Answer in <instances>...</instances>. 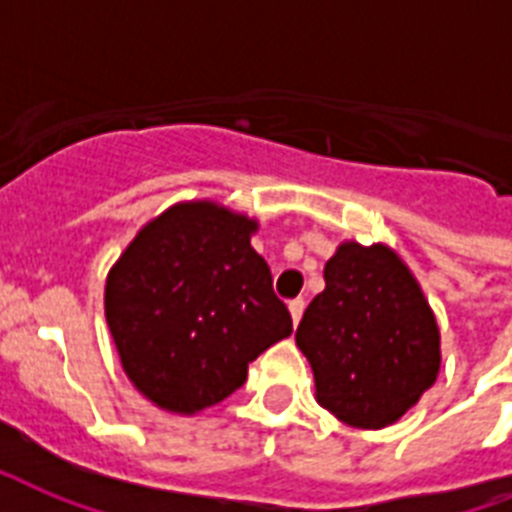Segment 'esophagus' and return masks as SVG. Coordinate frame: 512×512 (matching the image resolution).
I'll return each mask as SVG.
<instances>
[{
    "label": "esophagus",
    "instance_id": "obj_1",
    "mask_svg": "<svg viewBox=\"0 0 512 512\" xmlns=\"http://www.w3.org/2000/svg\"><path fill=\"white\" fill-rule=\"evenodd\" d=\"M288 310H291V318H293V326L301 320V312H304V299H293L288 304Z\"/></svg>",
    "mask_w": 512,
    "mask_h": 512
}]
</instances>
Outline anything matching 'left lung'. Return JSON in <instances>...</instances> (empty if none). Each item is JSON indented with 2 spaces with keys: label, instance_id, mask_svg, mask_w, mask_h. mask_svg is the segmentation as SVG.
I'll return each instance as SVG.
<instances>
[{
  "label": "left lung",
  "instance_id": "left-lung-1",
  "mask_svg": "<svg viewBox=\"0 0 512 512\" xmlns=\"http://www.w3.org/2000/svg\"><path fill=\"white\" fill-rule=\"evenodd\" d=\"M323 277L326 291L310 301L296 328L320 406L363 430L392 425L438 376L433 310L406 264L384 245L344 243Z\"/></svg>",
  "mask_w": 512,
  "mask_h": 512
}]
</instances>
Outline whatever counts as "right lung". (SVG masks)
<instances>
[{
	"mask_svg": "<svg viewBox=\"0 0 512 512\" xmlns=\"http://www.w3.org/2000/svg\"><path fill=\"white\" fill-rule=\"evenodd\" d=\"M253 221L186 202L146 224L106 280V323L130 382L194 414L240 390L248 363L291 336Z\"/></svg>",
	"mask_w": 512,
	"mask_h": 512,
	"instance_id": "add662e5",
	"label": "right lung"
}]
</instances>
